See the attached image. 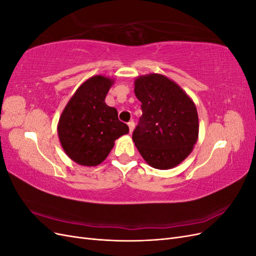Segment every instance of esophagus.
Masks as SVG:
<instances>
[{"label":"esophagus","instance_id":"obj_1","mask_svg":"<svg viewBox=\"0 0 256 256\" xmlns=\"http://www.w3.org/2000/svg\"><path fill=\"white\" fill-rule=\"evenodd\" d=\"M128 127H129V131H130V134H131L134 131V120H130L128 122Z\"/></svg>","mask_w":256,"mask_h":256}]
</instances>
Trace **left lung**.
<instances>
[{
	"instance_id": "8db88e82",
	"label": "left lung",
	"mask_w": 256,
	"mask_h": 256,
	"mask_svg": "<svg viewBox=\"0 0 256 256\" xmlns=\"http://www.w3.org/2000/svg\"><path fill=\"white\" fill-rule=\"evenodd\" d=\"M142 116L132 140L144 160L154 168H171L188 156L198 136L196 104L166 76L152 74L134 82Z\"/></svg>"
}]
</instances>
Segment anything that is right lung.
<instances>
[{
	"label": "right lung",
	"mask_w": 256,
	"mask_h": 256,
	"mask_svg": "<svg viewBox=\"0 0 256 256\" xmlns=\"http://www.w3.org/2000/svg\"><path fill=\"white\" fill-rule=\"evenodd\" d=\"M112 83L104 76H92L76 90L60 115V144L68 157L81 166L102 164L116 138L129 132L118 110L104 102Z\"/></svg>",
	"instance_id": "1"
}]
</instances>
